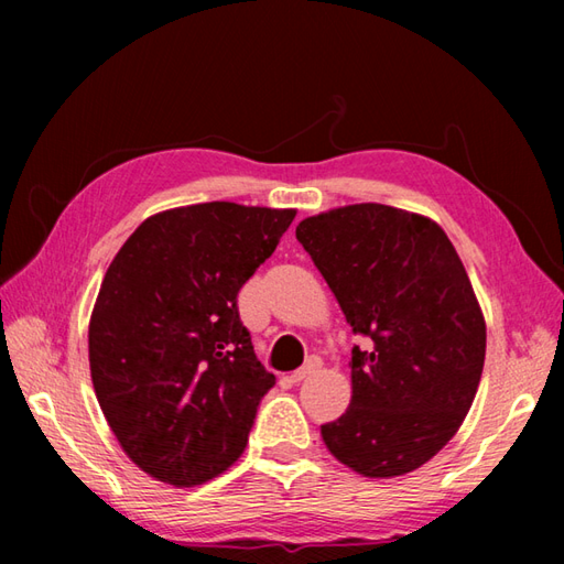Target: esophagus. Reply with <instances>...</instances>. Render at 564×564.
I'll list each match as a JSON object with an SVG mask.
<instances>
[{"instance_id":"1","label":"esophagus","mask_w":564,"mask_h":564,"mask_svg":"<svg viewBox=\"0 0 564 564\" xmlns=\"http://www.w3.org/2000/svg\"><path fill=\"white\" fill-rule=\"evenodd\" d=\"M322 368V361L317 356H313V358H307V364L303 366V368H297V370H293V373L289 376L291 378V382H301V380H305L307 376H313V373H317V370Z\"/></svg>"}]
</instances>
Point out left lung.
I'll use <instances>...</instances> for the list:
<instances>
[{
    "mask_svg": "<svg viewBox=\"0 0 564 564\" xmlns=\"http://www.w3.org/2000/svg\"><path fill=\"white\" fill-rule=\"evenodd\" d=\"M313 257L356 334L351 404L322 426L329 453L364 477H398L446 446L482 378L487 327L448 235L382 203L305 218Z\"/></svg>",
    "mask_w": 564,
    "mask_h": 564,
    "instance_id": "left-lung-1",
    "label": "left lung"
}]
</instances>
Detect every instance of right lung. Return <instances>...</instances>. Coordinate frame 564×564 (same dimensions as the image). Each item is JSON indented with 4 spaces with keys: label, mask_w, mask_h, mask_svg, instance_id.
<instances>
[{
    "label": "right lung",
    "mask_w": 564,
    "mask_h": 564,
    "mask_svg": "<svg viewBox=\"0 0 564 564\" xmlns=\"http://www.w3.org/2000/svg\"><path fill=\"white\" fill-rule=\"evenodd\" d=\"M295 218L230 200L162 210L106 271L89 319L94 392L142 473L174 487L225 473L275 378L259 364L237 293Z\"/></svg>",
    "instance_id": "add662e5"
}]
</instances>
